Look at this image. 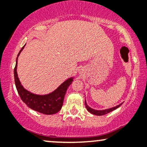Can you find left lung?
<instances>
[{"label":"left lung","instance_id":"obj_1","mask_svg":"<svg viewBox=\"0 0 147 147\" xmlns=\"http://www.w3.org/2000/svg\"><path fill=\"white\" fill-rule=\"evenodd\" d=\"M85 105H86V107L87 110L90 113L95 115H106L109 113L111 112V111L115 110L116 109H117L118 107H119V106L122 105V104H119V105H118L117 106H115V107H113V108H111V109H106V110H102V111H97V110H94V109H91L90 107H89V106L87 105V103L86 101H85Z\"/></svg>","mask_w":147,"mask_h":147}]
</instances>
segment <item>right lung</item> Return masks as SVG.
Listing matches in <instances>:
<instances>
[{"mask_svg": "<svg viewBox=\"0 0 147 147\" xmlns=\"http://www.w3.org/2000/svg\"><path fill=\"white\" fill-rule=\"evenodd\" d=\"M25 45L21 48L19 53L18 54L16 65H15L14 70L15 84H16L18 95H20L22 101L28 107L34 111L45 115H53L57 113L61 110L62 106H63L65 92H66L69 86L72 84L73 78L71 77V78L67 79L63 84H61L56 90L48 95H35V94L32 93L28 90H25L20 82L19 79L18 77L17 71H16L18 57L19 56L21 52L23 50Z\"/></svg>", "mask_w": 147, "mask_h": 147, "instance_id": "right-lung-1", "label": "right lung"}]
</instances>
